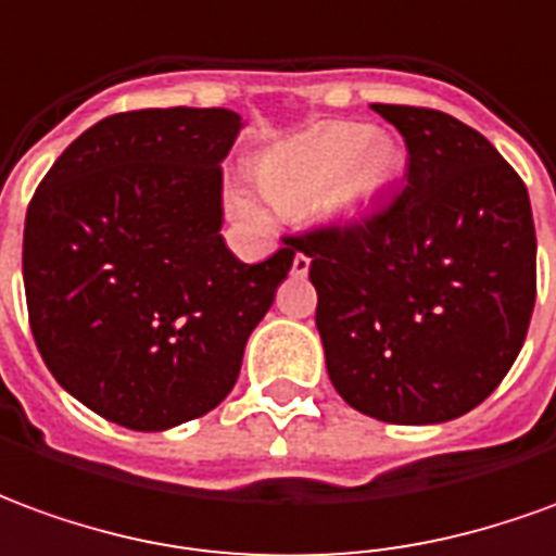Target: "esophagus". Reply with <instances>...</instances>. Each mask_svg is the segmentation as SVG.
Instances as JSON below:
<instances>
[{
  "mask_svg": "<svg viewBox=\"0 0 556 556\" xmlns=\"http://www.w3.org/2000/svg\"><path fill=\"white\" fill-rule=\"evenodd\" d=\"M308 269H311V257H305V254H296V257H293V275H299V278H302V275H308Z\"/></svg>",
  "mask_w": 556,
  "mask_h": 556,
  "instance_id": "34e87169",
  "label": "esophagus"
}]
</instances>
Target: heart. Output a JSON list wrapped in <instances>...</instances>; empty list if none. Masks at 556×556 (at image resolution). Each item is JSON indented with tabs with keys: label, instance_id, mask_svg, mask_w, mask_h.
<instances>
[{
	"label": "heart",
	"instance_id": "obj_1",
	"mask_svg": "<svg viewBox=\"0 0 556 556\" xmlns=\"http://www.w3.org/2000/svg\"><path fill=\"white\" fill-rule=\"evenodd\" d=\"M404 152L395 137L359 122H323L269 149L257 164L263 194L285 212L323 206L334 218H362L395 185Z\"/></svg>",
	"mask_w": 556,
	"mask_h": 556
}]
</instances>
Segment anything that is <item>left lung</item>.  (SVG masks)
<instances>
[{"label":"left lung","mask_w":556,"mask_h":556,"mask_svg":"<svg viewBox=\"0 0 556 556\" xmlns=\"http://www.w3.org/2000/svg\"><path fill=\"white\" fill-rule=\"evenodd\" d=\"M407 143L386 206L285 242L311 257L326 368L353 410L434 425L479 407L518 359L536 305L527 185L448 113L374 104Z\"/></svg>","instance_id":"8db88e82"}]
</instances>
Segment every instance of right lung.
Here are the masks:
<instances>
[{"mask_svg": "<svg viewBox=\"0 0 556 556\" xmlns=\"http://www.w3.org/2000/svg\"><path fill=\"white\" fill-rule=\"evenodd\" d=\"M224 108L131 110L80 134L26 208L23 285L62 389L134 431L215 410L293 248L248 266L222 239Z\"/></svg>", "mask_w": 556, "mask_h": 556, "instance_id": "obj_1", "label": "right lung"}]
</instances>
